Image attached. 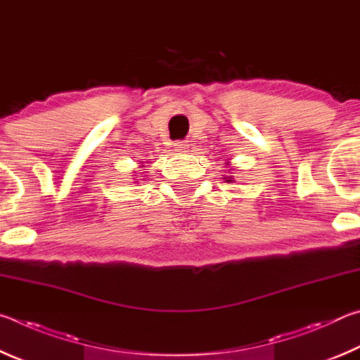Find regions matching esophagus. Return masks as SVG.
I'll return each instance as SVG.
<instances>
[{"label": "esophagus", "instance_id": "1", "mask_svg": "<svg viewBox=\"0 0 360 360\" xmlns=\"http://www.w3.org/2000/svg\"><path fill=\"white\" fill-rule=\"evenodd\" d=\"M174 148H175V151H179V153H185V151L188 150V143L184 141H176L174 143Z\"/></svg>", "mask_w": 360, "mask_h": 360}]
</instances>
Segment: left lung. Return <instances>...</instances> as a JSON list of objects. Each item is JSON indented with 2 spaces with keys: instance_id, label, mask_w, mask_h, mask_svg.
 Wrapping results in <instances>:
<instances>
[{
  "instance_id": "left-lung-1",
  "label": "left lung",
  "mask_w": 360,
  "mask_h": 360,
  "mask_svg": "<svg viewBox=\"0 0 360 360\" xmlns=\"http://www.w3.org/2000/svg\"><path fill=\"white\" fill-rule=\"evenodd\" d=\"M226 181H232V180H231V176H229V179H228V180H226Z\"/></svg>"
}]
</instances>
